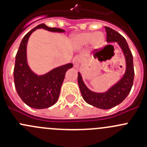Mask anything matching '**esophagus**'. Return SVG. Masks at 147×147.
Masks as SVG:
<instances>
[{
    "label": "esophagus",
    "instance_id": "1",
    "mask_svg": "<svg viewBox=\"0 0 147 147\" xmlns=\"http://www.w3.org/2000/svg\"><path fill=\"white\" fill-rule=\"evenodd\" d=\"M80 62H81V59L80 57H78V56L75 57L73 58V60H72V63H73L74 67L76 68H78V67H79L80 64Z\"/></svg>",
    "mask_w": 147,
    "mask_h": 147
}]
</instances>
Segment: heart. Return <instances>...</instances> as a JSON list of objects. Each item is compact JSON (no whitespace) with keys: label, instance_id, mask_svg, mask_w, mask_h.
I'll use <instances>...</instances> for the list:
<instances>
[{"label":"heart","instance_id":"obj_1","mask_svg":"<svg viewBox=\"0 0 147 147\" xmlns=\"http://www.w3.org/2000/svg\"><path fill=\"white\" fill-rule=\"evenodd\" d=\"M74 42L78 46H84L92 44L94 48H100L105 42V37L102 32H84L76 35L74 38Z\"/></svg>","mask_w":147,"mask_h":147}]
</instances>
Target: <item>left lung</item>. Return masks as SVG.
Segmentation results:
<instances>
[{"mask_svg":"<svg viewBox=\"0 0 147 147\" xmlns=\"http://www.w3.org/2000/svg\"><path fill=\"white\" fill-rule=\"evenodd\" d=\"M105 28L107 32V42L109 43L117 42L124 53L126 60V71L124 76L119 82L109 89L108 91L103 93L94 92L89 90L83 82L80 72H78V81L81 94L84 101L89 105L100 109H107L119 105L129 94L134 82V70L133 56L125 38L112 28L107 26H105ZM108 46L112 45H107V47ZM101 53L102 51H99L95 53L94 55L97 56L98 59H100V57H100Z\"/></svg>","mask_w":147,"mask_h":147,"instance_id":"left-lung-1","label":"left lung"}]
</instances>
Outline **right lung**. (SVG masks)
Instances as JSON below:
<instances>
[{"mask_svg":"<svg viewBox=\"0 0 147 147\" xmlns=\"http://www.w3.org/2000/svg\"><path fill=\"white\" fill-rule=\"evenodd\" d=\"M39 28L51 32H65L60 28L47 27L44 23L38 25L28 32L22 40L16 54L13 77L16 91L21 100L32 108L45 109L57 101L65 73L73 65L68 63L39 76L30 69L26 55L28 40L32 32Z\"/></svg>","mask_w":147,"mask_h":147,"instance_id":"add662e5","label":"right lung"}]
</instances>
